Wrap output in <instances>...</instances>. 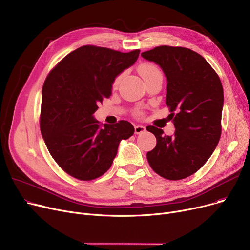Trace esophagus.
I'll return each instance as SVG.
<instances>
[{
	"instance_id": "34e87169",
	"label": "esophagus",
	"mask_w": 250,
	"mask_h": 250,
	"mask_svg": "<svg viewBox=\"0 0 250 250\" xmlns=\"http://www.w3.org/2000/svg\"><path fill=\"white\" fill-rule=\"evenodd\" d=\"M145 130H146V127L144 126V125H135V133H136L137 135L144 133V132H145Z\"/></svg>"
}]
</instances>
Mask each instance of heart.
Masks as SVG:
<instances>
[{"label":"heart","mask_w":250,"mask_h":250,"mask_svg":"<svg viewBox=\"0 0 250 250\" xmlns=\"http://www.w3.org/2000/svg\"><path fill=\"white\" fill-rule=\"evenodd\" d=\"M139 73H140V75L143 77V79H144V80H145V81L149 80V79H152L153 77L161 75L160 70H159L158 68H157L155 64L149 63V62L142 63V64L140 65V67H139ZM121 79H122V75L117 76V77L114 79L113 85H114V86H117L118 83L121 82Z\"/></svg>","instance_id":"obj_1"}]
</instances>
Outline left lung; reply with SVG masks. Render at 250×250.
<instances>
[{
  "label": "left lung",
  "mask_w": 250,
  "mask_h": 250,
  "mask_svg": "<svg viewBox=\"0 0 250 250\" xmlns=\"http://www.w3.org/2000/svg\"><path fill=\"white\" fill-rule=\"evenodd\" d=\"M141 56L158 64L166 77V105L176 129L171 137L164 136L161 128L147 126L157 140L147 153L148 162L166 179L187 178L208 160L221 137L224 92L220 78L189 48L162 45Z\"/></svg>",
  "instance_id": "8db88e82"
}]
</instances>
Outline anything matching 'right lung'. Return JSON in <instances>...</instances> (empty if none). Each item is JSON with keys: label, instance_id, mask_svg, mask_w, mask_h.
<instances>
[{"label": "right lung", "instance_id": "1", "mask_svg": "<svg viewBox=\"0 0 250 250\" xmlns=\"http://www.w3.org/2000/svg\"><path fill=\"white\" fill-rule=\"evenodd\" d=\"M140 49L121 52L84 45L65 56L46 77L42 92L41 130L54 160L80 180L103 175L118 145L135 133L121 121L104 125L94 118L98 103L111 94L114 79L133 65Z\"/></svg>", "mask_w": 250, "mask_h": 250}]
</instances>
